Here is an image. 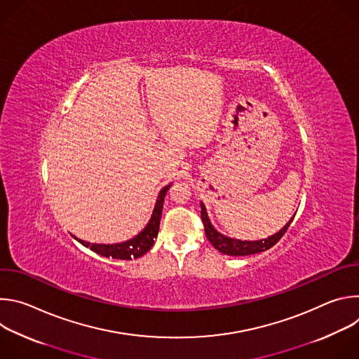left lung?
Returning a JSON list of instances; mask_svg holds the SVG:
<instances>
[{
    "mask_svg": "<svg viewBox=\"0 0 359 359\" xmlns=\"http://www.w3.org/2000/svg\"><path fill=\"white\" fill-rule=\"evenodd\" d=\"M200 208H201L200 215H201V220H203V224H204V231H206V236H208L209 241L220 252H223L226 255H234V257H238V255L257 254V252H262V251H266V250L271 248L285 234L287 229L290 227V224H291V222L294 219V217H291V220L280 231H277L276 234H273V236H270L267 238L248 241V240L231 238V237H227V236L219 233L213 227V224H212V222H210V219L208 216V210H206V208H204L203 203H200Z\"/></svg>",
    "mask_w": 359,
    "mask_h": 359,
    "instance_id": "left-lung-1",
    "label": "left lung"
}]
</instances>
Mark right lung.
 <instances>
[{
  "label": "right lung",
  "mask_w": 359,
  "mask_h": 359,
  "mask_svg": "<svg viewBox=\"0 0 359 359\" xmlns=\"http://www.w3.org/2000/svg\"><path fill=\"white\" fill-rule=\"evenodd\" d=\"M172 184H168L163 187L158 196L155 209H153L151 217L146 227L136 234L133 238L122 241V243H115V244H97V243H88L83 241L78 237L74 236L75 240H78L82 245L90 248L99 255H104V257H112L116 260H132V259H139L143 254H146L150 247L155 243V238L158 237L159 233V226H161V217H162V210H163V201L165 196Z\"/></svg>",
  "instance_id": "add662e5"
}]
</instances>
